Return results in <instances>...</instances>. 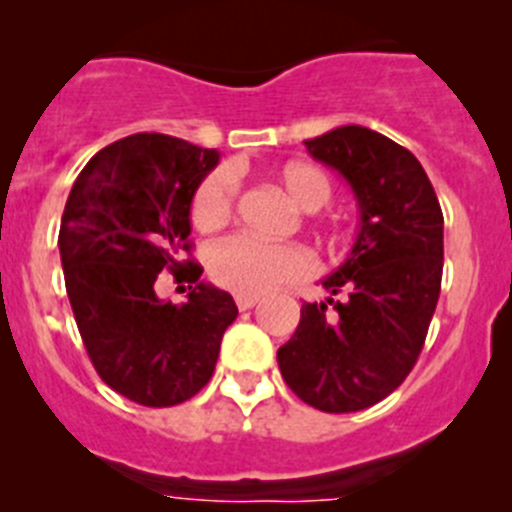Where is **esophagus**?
Segmentation results:
<instances>
[{"instance_id":"obj_1","label":"esophagus","mask_w":512,"mask_h":512,"mask_svg":"<svg viewBox=\"0 0 512 512\" xmlns=\"http://www.w3.org/2000/svg\"><path fill=\"white\" fill-rule=\"evenodd\" d=\"M235 305H238V310H251V307L259 305V297H256V295H235Z\"/></svg>"}]
</instances>
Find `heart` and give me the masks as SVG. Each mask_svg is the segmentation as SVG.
<instances>
[{"label":"heart","mask_w":512,"mask_h":512,"mask_svg":"<svg viewBox=\"0 0 512 512\" xmlns=\"http://www.w3.org/2000/svg\"><path fill=\"white\" fill-rule=\"evenodd\" d=\"M284 197L305 212L325 207L333 197V182L323 169L292 161L277 171ZM233 171L220 169L210 174L192 200V223L200 230L223 228L235 207ZM207 271L212 282L238 295H264L271 287L300 279L310 271V256L300 246H274L248 235H228L207 248Z\"/></svg>","instance_id":"b5f03b06"}]
</instances>
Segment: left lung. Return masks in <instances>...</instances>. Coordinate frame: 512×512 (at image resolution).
Returning a JSON list of instances; mask_svg holds the SVG:
<instances>
[{
    "instance_id": "left-lung-1",
    "label": "left lung",
    "mask_w": 512,
    "mask_h": 512,
    "mask_svg": "<svg viewBox=\"0 0 512 512\" xmlns=\"http://www.w3.org/2000/svg\"><path fill=\"white\" fill-rule=\"evenodd\" d=\"M359 202L361 228L346 264L305 302L295 336L277 351L284 382L323 413H356L413 372L441 295L443 212L418 158L361 125L305 140Z\"/></svg>"
}]
</instances>
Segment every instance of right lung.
I'll list each match as a JSON object with an SVG mask.
<instances>
[{
  "label": "right lung",
  "mask_w": 512,
  "mask_h": 512,
  "mask_svg": "<svg viewBox=\"0 0 512 512\" xmlns=\"http://www.w3.org/2000/svg\"><path fill=\"white\" fill-rule=\"evenodd\" d=\"M215 148L161 133H135L92 156L61 217L63 279L81 341L104 384L146 408H171L210 382L233 297L200 282L189 207L215 169ZM166 268L189 281L184 306L158 301Z\"/></svg>",
  "instance_id": "right-lung-1"
}]
</instances>
